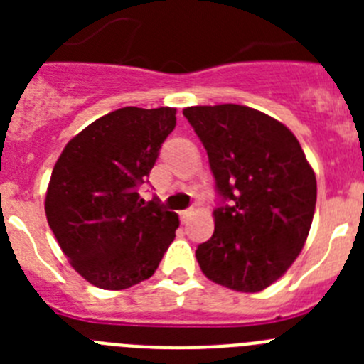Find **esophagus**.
I'll return each instance as SVG.
<instances>
[{
  "instance_id": "esophagus-1",
  "label": "esophagus",
  "mask_w": 364,
  "mask_h": 364,
  "mask_svg": "<svg viewBox=\"0 0 364 364\" xmlns=\"http://www.w3.org/2000/svg\"><path fill=\"white\" fill-rule=\"evenodd\" d=\"M191 213H193V210H184V211H180V220L182 222H188V218L191 217Z\"/></svg>"
}]
</instances>
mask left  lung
<instances>
[{
  "mask_svg": "<svg viewBox=\"0 0 364 364\" xmlns=\"http://www.w3.org/2000/svg\"><path fill=\"white\" fill-rule=\"evenodd\" d=\"M184 117L208 151L222 200L211 239L195 252L198 266L230 290H264L306 242L317 200L314 169L295 134L257 109L195 105Z\"/></svg>",
  "mask_w": 364,
  "mask_h": 364,
  "instance_id": "8db88e82",
  "label": "left lung"
}]
</instances>
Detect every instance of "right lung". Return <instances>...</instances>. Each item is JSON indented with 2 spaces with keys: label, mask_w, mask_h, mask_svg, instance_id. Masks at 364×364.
I'll use <instances>...</instances> for the list:
<instances>
[{
  "label": "right lung",
  "mask_w": 364,
  "mask_h": 364,
  "mask_svg": "<svg viewBox=\"0 0 364 364\" xmlns=\"http://www.w3.org/2000/svg\"><path fill=\"white\" fill-rule=\"evenodd\" d=\"M176 109L122 107L87 125L50 175L45 215L70 266L102 290H125L159 268L175 240L178 215L144 202Z\"/></svg>",
  "instance_id": "right-lung-1"
}]
</instances>
